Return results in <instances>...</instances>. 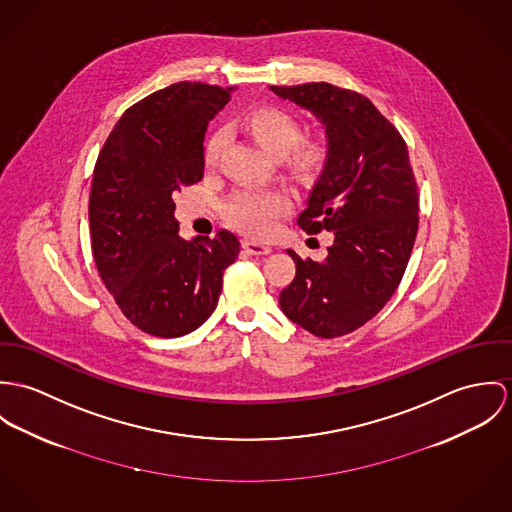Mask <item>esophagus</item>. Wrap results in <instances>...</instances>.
Segmentation results:
<instances>
[{"instance_id": "obj_1", "label": "esophagus", "mask_w": 512, "mask_h": 512, "mask_svg": "<svg viewBox=\"0 0 512 512\" xmlns=\"http://www.w3.org/2000/svg\"><path fill=\"white\" fill-rule=\"evenodd\" d=\"M243 249L251 255H269L271 253V247L265 245V243H259V241H243Z\"/></svg>"}]
</instances>
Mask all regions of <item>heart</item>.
<instances>
[{
    "label": "heart",
    "instance_id": "1",
    "mask_svg": "<svg viewBox=\"0 0 512 512\" xmlns=\"http://www.w3.org/2000/svg\"><path fill=\"white\" fill-rule=\"evenodd\" d=\"M245 129L251 137L275 157H283L286 152V163L290 171L300 176L316 174L324 167L328 159V145L320 137L300 139L302 129L296 117L286 114L279 108H257L243 119ZM226 145V133L216 131L210 135L204 149L206 167H216ZM288 208V200L281 192H255V190H239L235 192L226 206L224 216L229 226H233L247 235H267L271 233L277 220Z\"/></svg>",
    "mask_w": 512,
    "mask_h": 512
}]
</instances>
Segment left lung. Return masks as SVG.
Listing matches in <instances>:
<instances>
[{
  "label": "left lung",
  "mask_w": 512,
  "mask_h": 512,
  "mask_svg": "<svg viewBox=\"0 0 512 512\" xmlns=\"http://www.w3.org/2000/svg\"><path fill=\"white\" fill-rule=\"evenodd\" d=\"M326 127L328 161L298 226L332 231L324 261L296 263L279 304L318 338H340L369 322L395 294L418 231V186L397 127L369 98L328 82L271 86Z\"/></svg>",
  "instance_id": "8db88e82"
}]
</instances>
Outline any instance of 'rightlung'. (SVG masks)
I'll use <instances>...</instances> for the list:
<instances>
[{
    "label": "right lung",
    "mask_w": 512,
    "mask_h": 512,
    "mask_svg": "<svg viewBox=\"0 0 512 512\" xmlns=\"http://www.w3.org/2000/svg\"><path fill=\"white\" fill-rule=\"evenodd\" d=\"M233 88L176 82L127 108L106 139L92 178L88 218L98 273L141 332L180 338L218 306L239 241L178 235L174 192L204 176L208 121Z\"/></svg>",
    "instance_id": "1"
}]
</instances>
